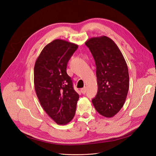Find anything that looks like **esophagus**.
Listing matches in <instances>:
<instances>
[{"label": "esophagus", "instance_id": "1", "mask_svg": "<svg viewBox=\"0 0 156 156\" xmlns=\"http://www.w3.org/2000/svg\"><path fill=\"white\" fill-rule=\"evenodd\" d=\"M80 90H81V93H82V94H85V93H86L87 87H83V88H82Z\"/></svg>", "mask_w": 156, "mask_h": 156}]
</instances>
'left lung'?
<instances>
[{"label": "left lung", "mask_w": 156, "mask_h": 156, "mask_svg": "<svg viewBox=\"0 0 156 156\" xmlns=\"http://www.w3.org/2000/svg\"><path fill=\"white\" fill-rule=\"evenodd\" d=\"M85 44L96 66L98 89L93 104L100 115L113 117L123 107L129 89L126 61L116 43L106 36L91 38Z\"/></svg>", "instance_id": "1"}]
</instances>
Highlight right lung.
<instances>
[{"mask_svg": "<svg viewBox=\"0 0 156 156\" xmlns=\"http://www.w3.org/2000/svg\"><path fill=\"white\" fill-rule=\"evenodd\" d=\"M78 45L60 39L44 47L35 62L34 84L39 101L48 115L58 125L74 118L79 96L67 74V66Z\"/></svg>", "mask_w": 156, "mask_h": 156, "instance_id": "right-lung-1", "label": "right lung"}]
</instances>
